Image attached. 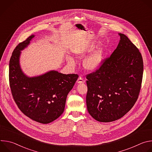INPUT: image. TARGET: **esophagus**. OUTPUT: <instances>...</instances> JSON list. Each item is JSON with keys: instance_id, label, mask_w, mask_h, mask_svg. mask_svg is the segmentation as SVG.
I'll list each match as a JSON object with an SVG mask.
<instances>
[{"instance_id": "1", "label": "esophagus", "mask_w": 152, "mask_h": 152, "mask_svg": "<svg viewBox=\"0 0 152 152\" xmlns=\"http://www.w3.org/2000/svg\"><path fill=\"white\" fill-rule=\"evenodd\" d=\"M85 80L83 79V78L82 77V76H79V78L77 79V82L78 83H85Z\"/></svg>"}]
</instances>
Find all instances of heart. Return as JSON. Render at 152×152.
Masks as SVG:
<instances>
[{"instance_id": "obj_1", "label": "heart", "mask_w": 152, "mask_h": 152, "mask_svg": "<svg viewBox=\"0 0 152 152\" xmlns=\"http://www.w3.org/2000/svg\"><path fill=\"white\" fill-rule=\"evenodd\" d=\"M92 47L87 43L80 45L75 50V55L76 57H82L91 51ZM103 48L101 46H98L91 52L86 56L82 61L83 67L88 71H94L97 70L102 62L103 59ZM68 61L71 64H74L75 62L72 58L68 59Z\"/></svg>"}]
</instances>
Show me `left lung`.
<instances>
[{"mask_svg":"<svg viewBox=\"0 0 152 152\" xmlns=\"http://www.w3.org/2000/svg\"><path fill=\"white\" fill-rule=\"evenodd\" d=\"M120 40L99 69L86 75V102L97 121L111 122L123 117L137 102L141 86L143 61L138 49L128 37Z\"/></svg>","mask_w":152,"mask_h":152,"instance_id":"left-lung-1","label":"left lung"}]
</instances>
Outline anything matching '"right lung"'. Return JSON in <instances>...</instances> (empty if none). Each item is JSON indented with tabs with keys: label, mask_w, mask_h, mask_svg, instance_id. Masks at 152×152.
Returning a JSON list of instances; mask_svg holds the SVG:
<instances>
[{
	"label": "right lung",
	"mask_w": 152,
	"mask_h": 152,
	"mask_svg": "<svg viewBox=\"0 0 152 152\" xmlns=\"http://www.w3.org/2000/svg\"><path fill=\"white\" fill-rule=\"evenodd\" d=\"M34 37L29 36L14 50L9 64L10 85L20 110L37 122L48 124L63 113L67 96L79 76L54 70L36 77L26 76L20 66V51L28 46Z\"/></svg>",
	"instance_id": "add662e5"
}]
</instances>
